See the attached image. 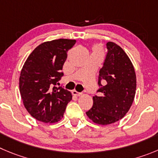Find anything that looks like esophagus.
I'll list each match as a JSON object with an SVG mask.
<instances>
[{
    "label": "esophagus",
    "mask_w": 158,
    "mask_h": 158,
    "mask_svg": "<svg viewBox=\"0 0 158 158\" xmlns=\"http://www.w3.org/2000/svg\"><path fill=\"white\" fill-rule=\"evenodd\" d=\"M72 95H73V96H77V97H79V96L82 95V94H81V93L77 92L76 90H72Z\"/></svg>",
    "instance_id": "1"
}]
</instances>
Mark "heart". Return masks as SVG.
<instances>
[{
  "label": "heart",
  "mask_w": 158,
  "mask_h": 158,
  "mask_svg": "<svg viewBox=\"0 0 158 158\" xmlns=\"http://www.w3.org/2000/svg\"><path fill=\"white\" fill-rule=\"evenodd\" d=\"M94 50H98V51H100V49L98 47H95V48H94Z\"/></svg>",
  "instance_id": "1"
}]
</instances>
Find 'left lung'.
Returning a JSON list of instances; mask_svg holds the SVG:
<instances>
[{
  "label": "left lung",
  "instance_id": "obj_1",
  "mask_svg": "<svg viewBox=\"0 0 158 158\" xmlns=\"http://www.w3.org/2000/svg\"><path fill=\"white\" fill-rule=\"evenodd\" d=\"M108 52L100 70L97 92L93 97V107L86 115L94 123L110 125L122 119L129 111L136 89V76L129 56L114 42L107 43ZM102 81L105 84L101 85Z\"/></svg>",
  "mask_w": 158,
  "mask_h": 158
}]
</instances>
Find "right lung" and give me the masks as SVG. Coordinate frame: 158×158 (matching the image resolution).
<instances>
[{
    "mask_svg": "<svg viewBox=\"0 0 158 158\" xmlns=\"http://www.w3.org/2000/svg\"><path fill=\"white\" fill-rule=\"evenodd\" d=\"M76 40L58 39L40 44L27 57L19 77L23 104L32 117L44 123H55L72 101L69 91L56 87L63 76L67 52Z\"/></svg>",
    "mask_w": 158,
    "mask_h": 158,
    "instance_id": "obj_1",
    "label": "right lung"
}]
</instances>
